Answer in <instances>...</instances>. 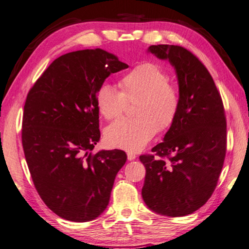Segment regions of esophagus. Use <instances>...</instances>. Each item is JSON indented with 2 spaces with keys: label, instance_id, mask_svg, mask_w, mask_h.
<instances>
[{
  "label": "esophagus",
  "instance_id": "obj_1",
  "mask_svg": "<svg viewBox=\"0 0 249 249\" xmlns=\"http://www.w3.org/2000/svg\"><path fill=\"white\" fill-rule=\"evenodd\" d=\"M126 156H128L129 160H134V159L137 158V155H135V154L132 153V152H128V154H126Z\"/></svg>",
  "mask_w": 249,
  "mask_h": 249
}]
</instances>
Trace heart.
Returning a JSON list of instances; mask_svg holds the SVG:
<instances>
[{
    "mask_svg": "<svg viewBox=\"0 0 249 249\" xmlns=\"http://www.w3.org/2000/svg\"><path fill=\"white\" fill-rule=\"evenodd\" d=\"M170 77L162 67L144 63L121 79L123 91L103 83L96 92V105L106 119H116L124 114L128 101H138L139 116L120 119L106 129V142L111 147L138 152L144 148L157 130L170 128L179 114V90L172 86Z\"/></svg>",
    "mask_w": 249,
    "mask_h": 249,
    "instance_id": "heart-1",
    "label": "heart"
}]
</instances>
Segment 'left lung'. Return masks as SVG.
Segmentation results:
<instances>
[{
  "label": "left lung",
  "instance_id": "left-lung-1",
  "mask_svg": "<svg viewBox=\"0 0 249 249\" xmlns=\"http://www.w3.org/2000/svg\"><path fill=\"white\" fill-rule=\"evenodd\" d=\"M148 52L175 67L181 105L154 155L140 156L146 169L142 197L154 213L183 217L205 205L217 186L227 152L226 112L212 74L194 54L169 44Z\"/></svg>",
  "mask_w": 249,
  "mask_h": 249
}]
</instances>
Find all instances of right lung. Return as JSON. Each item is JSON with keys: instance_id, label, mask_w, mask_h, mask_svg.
Wrapping results in <instances>:
<instances>
[{"instance_id": "obj_1", "label": "right lung", "mask_w": 249, "mask_h": 249, "mask_svg": "<svg viewBox=\"0 0 249 249\" xmlns=\"http://www.w3.org/2000/svg\"><path fill=\"white\" fill-rule=\"evenodd\" d=\"M128 67L102 49L71 52L56 58L28 93L23 153L40 197L60 218L91 221L109 203L126 155L90 153L101 138L96 92L110 73Z\"/></svg>"}]
</instances>
